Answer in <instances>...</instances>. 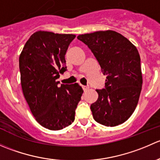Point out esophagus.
Listing matches in <instances>:
<instances>
[{
	"label": "esophagus",
	"instance_id": "esophagus-1",
	"mask_svg": "<svg viewBox=\"0 0 160 160\" xmlns=\"http://www.w3.org/2000/svg\"><path fill=\"white\" fill-rule=\"evenodd\" d=\"M82 88H83V89L84 91H87V90L89 89V87L88 86H82Z\"/></svg>",
	"mask_w": 160,
	"mask_h": 160
}]
</instances>
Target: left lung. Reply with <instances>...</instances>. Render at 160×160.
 Returning <instances> with one entry per match:
<instances>
[{
    "label": "left lung",
    "mask_w": 160,
    "mask_h": 160,
    "mask_svg": "<svg viewBox=\"0 0 160 160\" xmlns=\"http://www.w3.org/2000/svg\"><path fill=\"white\" fill-rule=\"evenodd\" d=\"M94 55L106 75L104 88L96 90L98 98L90 105L98 123L116 126L135 111L142 86L141 59L136 47L114 31H99L77 36Z\"/></svg>",
    "instance_id": "1"
}]
</instances>
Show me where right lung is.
I'll return each instance as SVG.
<instances>
[{
  "label": "right lung",
  "mask_w": 160,
  "mask_h": 160,
  "mask_svg": "<svg viewBox=\"0 0 160 160\" xmlns=\"http://www.w3.org/2000/svg\"><path fill=\"white\" fill-rule=\"evenodd\" d=\"M76 35L38 31L31 35L19 57L21 83L37 122L49 130L73 122L83 90L78 83L61 84L59 72L67 70L65 55Z\"/></svg>",
  "instance_id": "1"
}]
</instances>
